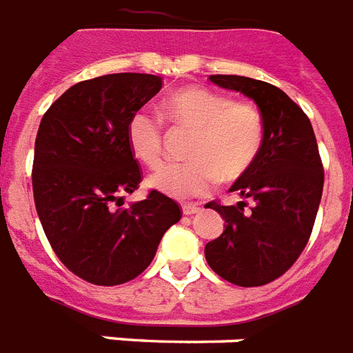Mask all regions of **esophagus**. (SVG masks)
Returning <instances> with one entry per match:
<instances>
[{"label":"esophagus","instance_id":"34e87169","mask_svg":"<svg viewBox=\"0 0 353 353\" xmlns=\"http://www.w3.org/2000/svg\"><path fill=\"white\" fill-rule=\"evenodd\" d=\"M197 212H199V207H197V205H184V207H182V214L184 216L197 214Z\"/></svg>","mask_w":353,"mask_h":353}]
</instances>
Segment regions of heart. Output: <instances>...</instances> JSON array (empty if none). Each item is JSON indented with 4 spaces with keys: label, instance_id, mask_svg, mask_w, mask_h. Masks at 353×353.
Wrapping results in <instances>:
<instances>
[{
    "label": "heart",
    "instance_id": "heart-1",
    "mask_svg": "<svg viewBox=\"0 0 353 353\" xmlns=\"http://www.w3.org/2000/svg\"><path fill=\"white\" fill-rule=\"evenodd\" d=\"M163 114L174 125L194 131L184 165H167L150 176V186L173 199L208 194L220 180L246 173L263 145V118L252 103L199 86L174 92L163 101ZM128 146L148 169L163 163V139L156 118L139 110L128 122Z\"/></svg>",
    "mask_w": 353,
    "mask_h": 353
}]
</instances>
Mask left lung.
I'll list each match as a JSON object with an SVG mask.
<instances>
[{"label": "left lung", "instance_id": "obj_1", "mask_svg": "<svg viewBox=\"0 0 353 353\" xmlns=\"http://www.w3.org/2000/svg\"><path fill=\"white\" fill-rule=\"evenodd\" d=\"M258 105L263 145L246 173L231 186L241 201L210 203L222 216V235L205 246L210 269L231 284L263 285L284 274L312 233L323 190L318 143L307 114L276 86L239 74H210ZM251 203V208L243 207Z\"/></svg>", "mask_w": 353, "mask_h": 353}]
</instances>
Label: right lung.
I'll return each instance as SVG.
<instances>
[{
	"instance_id": "1",
	"label": "right lung",
	"mask_w": 353,
	"mask_h": 353,
	"mask_svg": "<svg viewBox=\"0 0 353 353\" xmlns=\"http://www.w3.org/2000/svg\"><path fill=\"white\" fill-rule=\"evenodd\" d=\"M161 77L114 73L79 82L46 110L35 139L33 199L48 243L69 271L97 285L130 282L150 265L179 205L152 190L122 207L141 171L128 122Z\"/></svg>"
}]
</instances>
